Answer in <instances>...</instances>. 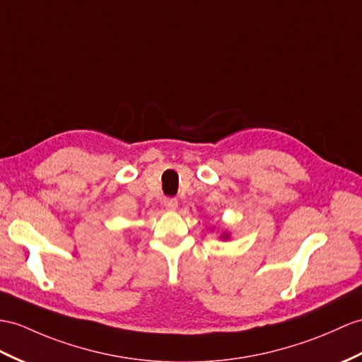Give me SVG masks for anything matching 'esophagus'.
<instances>
[{
  "instance_id": "1",
  "label": "esophagus",
  "mask_w": 362,
  "mask_h": 362,
  "mask_svg": "<svg viewBox=\"0 0 362 362\" xmlns=\"http://www.w3.org/2000/svg\"><path fill=\"white\" fill-rule=\"evenodd\" d=\"M164 207L169 210V211H175L176 209H178V199L175 198H165L164 199Z\"/></svg>"
}]
</instances>
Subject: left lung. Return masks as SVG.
<instances>
[{"instance_id":"8db88e82","label":"left lung","mask_w":362,"mask_h":362,"mask_svg":"<svg viewBox=\"0 0 362 362\" xmlns=\"http://www.w3.org/2000/svg\"><path fill=\"white\" fill-rule=\"evenodd\" d=\"M228 238H230V233H228V232H223V233H219V240H223V241H227L228 240Z\"/></svg>"}]
</instances>
